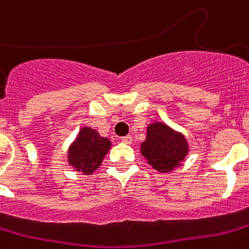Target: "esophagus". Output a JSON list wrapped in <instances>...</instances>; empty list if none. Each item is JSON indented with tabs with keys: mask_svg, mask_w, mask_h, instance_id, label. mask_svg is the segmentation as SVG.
<instances>
[{
	"mask_svg": "<svg viewBox=\"0 0 249 249\" xmlns=\"http://www.w3.org/2000/svg\"><path fill=\"white\" fill-rule=\"evenodd\" d=\"M132 141H133V138L130 137V136H125V137L121 138V142H123V143H126V145H130Z\"/></svg>",
	"mask_w": 249,
	"mask_h": 249,
	"instance_id": "esophagus-1",
	"label": "esophagus"
}]
</instances>
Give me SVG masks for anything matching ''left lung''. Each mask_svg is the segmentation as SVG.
Listing matches in <instances>:
<instances>
[{
  "label": "left lung",
  "instance_id": "left-lung-1",
  "mask_svg": "<svg viewBox=\"0 0 249 249\" xmlns=\"http://www.w3.org/2000/svg\"><path fill=\"white\" fill-rule=\"evenodd\" d=\"M189 151L183 134L163 123L149 124L141 154L150 166L159 172H171L181 164Z\"/></svg>",
  "mask_w": 249,
  "mask_h": 249
}]
</instances>
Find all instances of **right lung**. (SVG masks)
I'll return each instance as SVG.
<instances>
[{
  "mask_svg": "<svg viewBox=\"0 0 249 249\" xmlns=\"http://www.w3.org/2000/svg\"><path fill=\"white\" fill-rule=\"evenodd\" d=\"M111 145V141L102 137L95 129L83 126L69 146L68 162L74 170L85 175H91L96 168H99Z\"/></svg>",
  "mask_w": 249,
  "mask_h": 249,
  "instance_id": "1",
  "label": "right lung"
}]
</instances>
